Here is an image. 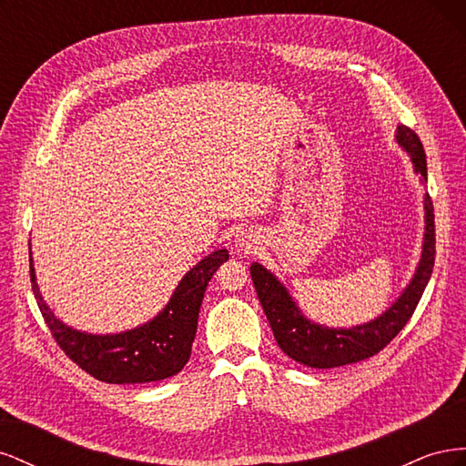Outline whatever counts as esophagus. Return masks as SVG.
Listing matches in <instances>:
<instances>
[{"mask_svg": "<svg viewBox=\"0 0 466 466\" xmlns=\"http://www.w3.org/2000/svg\"><path fill=\"white\" fill-rule=\"evenodd\" d=\"M237 245H238V248H241V250L255 248V245H257V235L252 233L250 229H241V231L237 233Z\"/></svg>", "mask_w": 466, "mask_h": 466, "instance_id": "esophagus-1", "label": "esophagus"}]
</instances>
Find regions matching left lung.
<instances>
[{"label":"left lung","instance_id":"1","mask_svg":"<svg viewBox=\"0 0 466 466\" xmlns=\"http://www.w3.org/2000/svg\"><path fill=\"white\" fill-rule=\"evenodd\" d=\"M394 137H397V144L410 155L414 173L426 185L428 163L420 137L406 126H399ZM424 245H421V257L412 279L383 313L351 329L324 327V324L307 319L288 288L262 264L252 262L250 278L255 281L257 295L281 351L307 368L330 370L368 360L383 350L410 320L431 278L435 260V225L430 194H424Z\"/></svg>","mask_w":466,"mask_h":466}]
</instances>
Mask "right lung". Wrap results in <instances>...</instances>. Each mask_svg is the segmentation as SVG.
Listing matches in <instances>:
<instances>
[{
	"instance_id": "add662e5",
	"label": "right lung",
	"mask_w": 466,
	"mask_h": 466,
	"mask_svg": "<svg viewBox=\"0 0 466 466\" xmlns=\"http://www.w3.org/2000/svg\"><path fill=\"white\" fill-rule=\"evenodd\" d=\"M228 258V248H219L204 257L182 276L163 311L136 329L116 334L83 332L67 327L56 317L36 284L33 252L31 281L35 299L54 340L83 371L115 385L151 383L177 375L187 365L198 329V313L208 281Z\"/></svg>"
}]
</instances>
